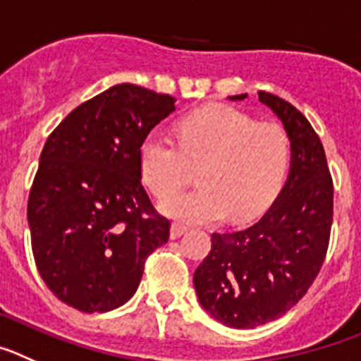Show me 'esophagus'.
I'll list each match as a JSON object with an SVG mask.
<instances>
[{
  "label": "esophagus",
  "mask_w": 361,
  "mask_h": 361,
  "mask_svg": "<svg viewBox=\"0 0 361 361\" xmlns=\"http://www.w3.org/2000/svg\"><path fill=\"white\" fill-rule=\"evenodd\" d=\"M185 232H187V228H185V226H181V225H176V223L171 226V237H173V239H178V237L183 235Z\"/></svg>",
  "instance_id": "obj_1"
}]
</instances>
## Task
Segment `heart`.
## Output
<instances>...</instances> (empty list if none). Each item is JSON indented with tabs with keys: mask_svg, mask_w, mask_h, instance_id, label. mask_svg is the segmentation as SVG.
Segmentation results:
<instances>
[{
	"mask_svg": "<svg viewBox=\"0 0 361 361\" xmlns=\"http://www.w3.org/2000/svg\"><path fill=\"white\" fill-rule=\"evenodd\" d=\"M290 140L277 124H257L225 106L194 111L178 126V144L165 133H147L138 149L144 183L157 196L172 193L188 166H200V188L160 203L165 216L183 223L225 217L245 221L264 209L288 169Z\"/></svg>",
	"mask_w": 361,
	"mask_h": 361,
	"instance_id": "1",
	"label": "heart"
}]
</instances>
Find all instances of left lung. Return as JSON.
<instances>
[{
	"label": "left lung",
	"mask_w": 361,
	"mask_h": 361,
	"mask_svg": "<svg viewBox=\"0 0 361 361\" xmlns=\"http://www.w3.org/2000/svg\"><path fill=\"white\" fill-rule=\"evenodd\" d=\"M230 100H245L243 95ZM281 120L291 147L284 187L264 216L239 232L212 233V248L194 271L201 307L233 329L282 317L320 271L333 223V181L322 142L290 102L259 92Z\"/></svg>",
	"instance_id": "obj_1"
}]
</instances>
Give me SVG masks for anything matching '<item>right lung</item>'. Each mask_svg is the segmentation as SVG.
I'll use <instances>...</instances> for the list:
<instances>
[{
    "mask_svg": "<svg viewBox=\"0 0 361 361\" xmlns=\"http://www.w3.org/2000/svg\"><path fill=\"white\" fill-rule=\"evenodd\" d=\"M174 102L116 84L48 136L28 196V226L39 275L68 306L104 313L126 304L149 253L167 243L171 223L142 185L138 149Z\"/></svg>",
    "mask_w": 361,
    "mask_h": 361,
    "instance_id": "1",
    "label": "right lung"
}]
</instances>
